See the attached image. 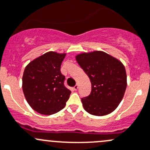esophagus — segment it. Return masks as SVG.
I'll list each match as a JSON object with an SVG mask.
<instances>
[{"label":"esophagus","instance_id":"34e87169","mask_svg":"<svg viewBox=\"0 0 150 150\" xmlns=\"http://www.w3.org/2000/svg\"><path fill=\"white\" fill-rule=\"evenodd\" d=\"M78 84L77 83L76 85H75V86H74V89H75V91H77V90H78Z\"/></svg>","mask_w":150,"mask_h":150}]
</instances>
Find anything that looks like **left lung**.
<instances>
[{
    "instance_id": "left-lung-1",
    "label": "left lung",
    "mask_w": 150,
    "mask_h": 150,
    "mask_svg": "<svg viewBox=\"0 0 150 150\" xmlns=\"http://www.w3.org/2000/svg\"><path fill=\"white\" fill-rule=\"evenodd\" d=\"M76 60L91 83L89 95L81 98L84 109L94 116L107 115L114 111L127 87L124 65L102 51L79 54Z\"/></svg>"
}]
</instances>
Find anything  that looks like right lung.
<instances>
[{
	"label": "right lung",
	"instance_id": "right-lung-1",
	"mask_svg": "<svg viewBox=\"0 0 150 150\" xmlns=\"http://www.w3.org/2000/svg\"><path fill=\"white\" fill-rule=\"evenodd\" d=\"M65 54L48 52L27 65L23 90L30 107L41 114L51 115L65 107L71 91L64 86L61 65Z\"/></svg>",
	"mask_w": 150,
	"mask_h": 150
}]
</instances>
